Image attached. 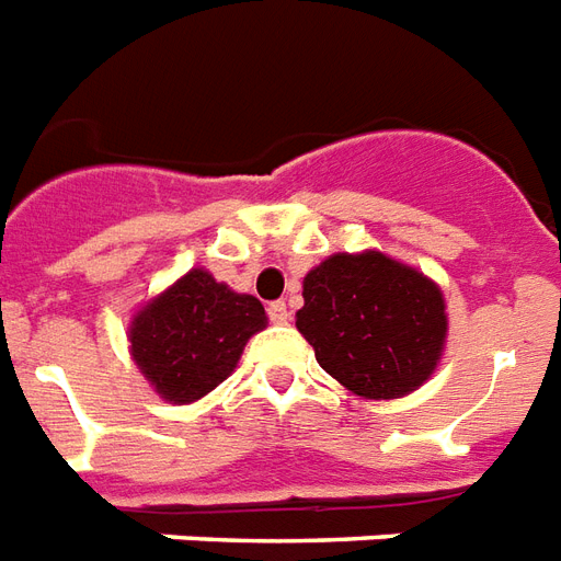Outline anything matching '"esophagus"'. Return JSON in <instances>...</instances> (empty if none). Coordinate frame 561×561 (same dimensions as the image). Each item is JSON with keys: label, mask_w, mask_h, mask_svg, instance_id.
Wrapping results in <instances>:
<instances>
[{"label": "esophagus", "mask_w": 561, "mask_h": 561, "mask_svg": "<svg viewBox=\"0 0 561 561\" xmlns=\"http://www.w3.org/2000/svg\"><path fill=\"white\" fill-rule=\"evenodd\" d=\"M267 314H270V321H273V323H288V321H291V312H288V306H285L282 300L270 302Z\"/></svg>", "instance_id": "34e87169"}]
</instances>
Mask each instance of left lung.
I'll use <instances>...</instances> for the list:
<instances>
[{
    "label": "left lung",
    "instance_id": "obj_1",
    "mask_svg": "<svg viewBox=\"0 0 561 561\" xmlns=\"http://www.w3.org/2000/svg\"><path fill=\"white\" fill-rule=\"evenodd\" d=\"M297 330L344 389L392 401L437 371L449 314L439 285L422 270L365 249L335 252L306 273Z\"/></svg>",
    "mask_w": 561,
    "mask_h": 561
}]
</instances>
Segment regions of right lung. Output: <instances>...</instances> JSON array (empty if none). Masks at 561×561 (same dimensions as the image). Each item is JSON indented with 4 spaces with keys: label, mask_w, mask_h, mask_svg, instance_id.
Instances as JSON below:
<instances>
[{
    "label": "right lung",
    "mask_w": 561,
    "mask_h": 561,
    "mask_svg": "<svg viewBox=\"0 0 561 561\" xmlns=\"http://www.w3.org/2000/svg\"><path fill=\"white\" fill-rule=\"evenodd\" d=\"M267 312L252 294H238L205 267H193L133 314L130 356L157 396L193 404L226 380Z\"/></svg>",
    "instance_id": "obj_1"
}]
</instances>
